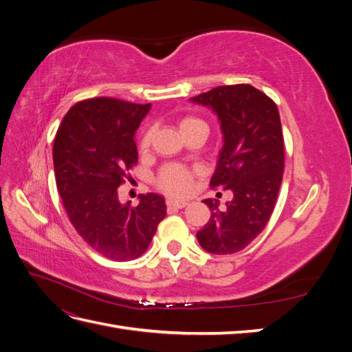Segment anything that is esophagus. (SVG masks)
I'll return each mask as SVG.
<instances>
[{
  "mask_svg": "<svg viewBox=\"0 0 352 352\" xmlns=\"http://www.w3.org/2000/svg\"><path fill=\"white\" fill-rule=\"evenodd\" d=\"M189 204L188 201H177V199H168L167 207L168 208H185Z\"/></svg>",
  "mask_w": 352,
  "mask_h": 352,
  "instance_id": "obj_1",
  "label": "esophagus"
}]
</instances>
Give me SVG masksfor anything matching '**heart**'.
Listing matches in <instances>:
<instances>
[{
  "label": "heart",
  "mask_w": 352,
  "mask_h": 352,
  "mask_svg": "<svg viewBox=\"0 0 352 352\" xmlns=\"http://www.w3.org/2000/svg\"><path fill=\"white\" fill-rule=\"evenodd\" d=\"M179 131L182 135L190 131H204L207 133L208 126L204 120H201L199 117L186 116L179 122ZM151 138H153L151 129H148L142 135V140L140 144L142 153H146L150 150ZM192 177H194V173L190 172L188 167L182 164H167L158 172L155 185L160 190H163L164 194L170 197H184L190 192V188H192Z\"/></svg>",
  "instance_id": "heart-1"
}]
</instances>
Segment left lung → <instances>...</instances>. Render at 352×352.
<instances>
[{
    "instance_id": "1",
    "label": "left lung",
    "mask_w": 352,
    "mask_h": 352,
    "mask_svg": "<svg viewBox=\"0 0 352 352\" xmlns=\"http://www.w3.org/2000/svg\"><path fill=\"white\" fill-rule=\"evenodd\" d=\"M190 101L219 117L223 146L210 186L233 192L223 210L217 199H204L211 217L197 239L211 254L238 252L263 232L278 199L285 166L279 110L248 83L212 88Z\"/></svg>"
}]
</instances>
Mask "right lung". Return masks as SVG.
Instances as JSON below:
<instances>
[{
	"label": "right lung",
	"mask_w": 352,
	"mask_h": 352,
	"mask_svg": "<svg viewBox=\"0 0 352 352\" xmlns=\"http://www.w3.org/2000/svg\"><path fill=\"white\" fill-rule=\"evenodd\" d=\"M150 109L109 97L80 101L63 117L52 146L57 189L72 225L113 261L141 257L166 217L162 195H141L132 207L120 204L117 192L138 163L133 136Z\"/></svg>",
	"instance_id": "1"
}]
</instances>
